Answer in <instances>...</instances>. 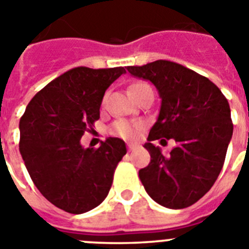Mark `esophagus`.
I'll return each instance as SVG.
<instances>
[{
  "label": "esophagus",
  "instance_id": "esophagus-1",
  "mask_svg": "<svg viewBox=\"0 0 249 249\" xmlns=\"http://www.w3.org/2000/svg\"><path fill=\"white\" fill-rule=\"evenodd\" d=\"M127 148H128V151L131 152V151H135V149L137 148V146H136V144H127Z\"/></svg>",
  "mask_w": 249,
  "mask_h": 249
}]
</instances>
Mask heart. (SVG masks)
Segmentation results:
<instances>
[{
	"instance_id": "b5f03b06",
	"label": "heart",
	"mask_w": 249,
	"mask_h": 249,
	"mask_svg": "<svg viewBox=\"0 0 249 249\" xmlns=\"http://www.w3.org/2000/svg\"><path fill=\"white\" fill-rule=\"evenodd\" d=\"M147 87H149V85H147L146 82H136L129 86V93L132 94V97L136 98ZM141 129H142V123L140 122H129V121L122 120L113 124L114 133L127 140H133L137 137Z\"/></svg>"
}]
</instances>
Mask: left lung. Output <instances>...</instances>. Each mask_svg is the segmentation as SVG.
I'll list each match as a JSON object with an SVG mask.
<instances>
[{
    "instance_id": "1",
    "label": "left lung",
    "mask_w": 249,
    "mask_h": 249,
    "mask_svg": "<svg viewBox=\"0 0 249 249\" xmlns=\"http://www.w3.org/2000/svg\"><path fill=\"white\" fill-rule=\"evenodd\" d=\"M127 71L151 81L162 100L144 144L151 162L140 169L141 182L160 206H192L211 190L223 167L233 133L227 98L207 77L166 59L128 66ZM163 138L178 143L169 158L151 143Z\"/></svg>"
}]
</instances>
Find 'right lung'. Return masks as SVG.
Returning a JSON list of instances; mask_svg holds the SVG:
<instances>
[{"label": "right lung", "mask_w": 249, "mask_h": 249, "mask_svg": "<svg viewBox=\"0 0 249 249\" xmlns=\"http://www.w3.org/2000/svg\"><path fill=\"white\" fill-rule=\"evenodd\" d=\"M123 67H76L48 83L19 120V152L37 190L73 214L89 212L107 197L114 169L126 155L122 140L108 137L98 148L80 140L100 118L106 89Z\"/></svg>", "instance_id": "obj_1"}]
</instances>
